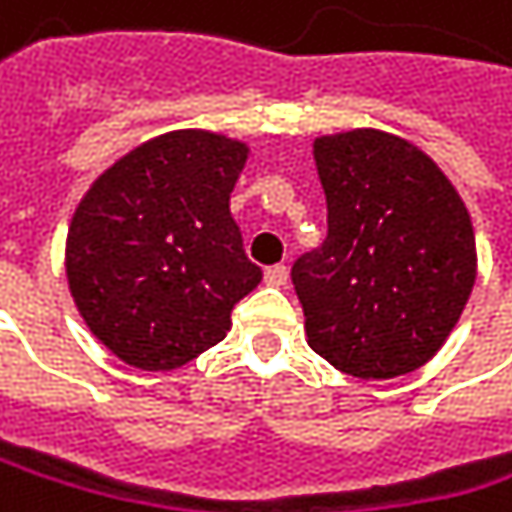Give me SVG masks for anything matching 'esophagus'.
I'll use <instances>...</instances> for the list:
<instances>
[{"label":"esophagus","instance_id":"esophagus-1","mask_svg":"<svg viewBox=\"0 0 512 512\" xmlns=\"http://www.w3.org/2000/svg\"><path fill=\"white\" fill-rule=\"evenodd\" d=\"M286 280H289V268H286V265H271V268H265V283H268V286H286Z\"/></svg>","mask_w":512,"mask_h":512}]
</instances>
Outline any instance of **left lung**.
Returning <instances> with one entry per match:
<instances>
[{"instance_id":"obj_1","label":"left lung","mask_w":512,"mask_h":512,"mask_svg":"<svg viewBox=\"0 0 512 512\" xmlns=\"http://www.w3.org/2000/svg\"><path fill=\"white\" fill-rule=\"evenodd\" d=\"M329 235L292 265L313 353L362 380L425 365L477 277L471 217L443 171L377 129L313 144Z\"/></svg>"}]
</instances>
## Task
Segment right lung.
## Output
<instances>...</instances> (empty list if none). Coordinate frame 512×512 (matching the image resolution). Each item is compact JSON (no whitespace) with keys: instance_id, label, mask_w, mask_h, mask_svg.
<instances>
[{"instance_id":"add662e5","label":"right lung","mask_w":512,"mask_h":512,"mask_svg":"<svg viewBox=\"0 0 512 512\" xmlns=\"http://www.w3.org/2000/svg\"><path fill=\"white\" fill-rule=\"evenodd\" d=\"M241 141L180 129L114 162L69 229L66 271L90 332L126 365L171 371L220 344L262 280L229 196Z\"/></svg>"}]
</instances>
